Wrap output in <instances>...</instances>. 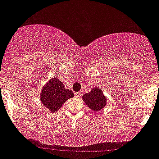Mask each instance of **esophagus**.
<instances>
[{
	"label": "esophagus",
	"mask_w": 159,
	"mask_h": 159,
	"mask_svg": "<svg viewBox=\"0 0 159 159\" xmlns=\"http://www.w3.org/2000/svg\"><path fill=\"white\" fill-rule=\"evenodd\" d=\"M74 94H75V97H77V98H79V97L81 95V93H80V92H76Z\"/></svg>",
	"instance_id": "esophagus-1"
}]
</instances>
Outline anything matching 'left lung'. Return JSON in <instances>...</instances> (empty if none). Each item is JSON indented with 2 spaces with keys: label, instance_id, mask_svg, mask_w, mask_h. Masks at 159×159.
I'll use <instances>...</instances> for the list:
<instances>
[{
  "label": "left lung",
  "instance_id": "left-lung-1",
  "mask_svg": "<svg viewBox=\"0 0 159 159\" xmlns=\"http://www.w3.org/2000/svg\"><path fill=\"white\" fill-rule=\"evenodd\" d=\"M82 99L88 107L91 110H93V112H98L102 110L107 102L106 97L98 86H95L91 89L90 92L84 94L82 96Z\"/></svg>",
  "mask_w": 159,
  "mask_h": 159
}]
</instances>
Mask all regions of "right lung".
Here are the masks:
<instances>
[{
	"label": "right lung",
	"mask_w": 159,
	"mask_h": 159,
	"mask_svg": "<svg viewBox=\"0 0 159 159\" xmlns=\"http://www.w3.org/2000/svg\"><path fill=\"white\" fill-rule=\"evenodd\" d=\"M74 97V93L70 89H66L57 77L51 78L42 86L40 93L41 103L51 113L58 111L66 101Z\"/></svg>",
	"instance_id": "obj_1"
}]
</instances>
